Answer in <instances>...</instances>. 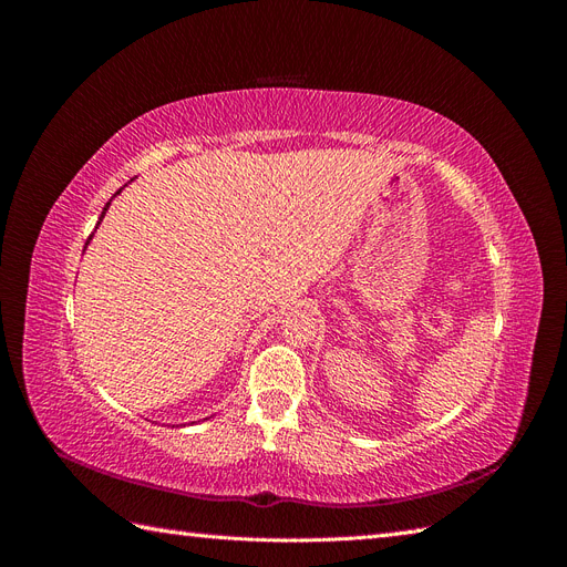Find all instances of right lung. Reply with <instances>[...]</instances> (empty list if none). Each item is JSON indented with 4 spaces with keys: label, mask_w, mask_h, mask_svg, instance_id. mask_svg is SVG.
<instances>
[{
    "label": "right lung",
    "mask_w": 567,
    "mask_h": 567,
    "mask_svg": "<svg viewBox=\"0 0 567 567\" xmlns=\"http://www.w3.org/2000/svg\"><path fill=\"white\" fill-rule=\"evenodd\" d=\"M125 186H127V184H125ZM125 186H123V188H125ZM123 188H117V192L113 194V198H115V196H117L120 192H123ZM113 198H111V200H113ZM111 200L106 203V208H104V210H101V217H99V221H96V229H99V225H101V219H104V215H106V210H109V205H111ZM92 236H94V234H92ZM92 236L87 238V244H84V248H87V246H90V241H92Z\"/></svg>",
    "instance_id": "1"
}]
</instances>
